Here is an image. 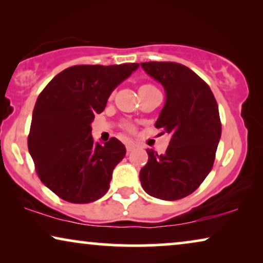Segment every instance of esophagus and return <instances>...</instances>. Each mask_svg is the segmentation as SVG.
<instances>
[{"instance_id": "esophagus-1", "label": "esophagus", "mask_w": 263, "mask_h": 263, "mask_svg": "<svg viewBox=\"0 0 263 263\" xmlns=\"http://www.w3.org/2000/svg\"><path fill=\"white\" fill-rule=\"evenodd\" d=\"M136 147V145L133 141H130V140H128L127 142H125V148H127L128 152H130V151H133Z\"/></svg>"}]
</instances>
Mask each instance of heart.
<instances>
[{
    "mask_svg": "<svg viewBox=\"0 0 263 263\" xmlns=\"http://www.w3.org/2000/svg\"><path fill=\"white\" fill-rule=\"evenodd\" d=\"M152 87H154L153 85H149V84H145V85H142L141 87H140V89H142V88H152ZM125 128L128 129V130H133V127L130 124H125Z\"/></svg>",
    "mask_w": 263,
    "mask_h": 263,
    "instance_id": "b5f03b06",
    "label": "heart"
}]
</instances>
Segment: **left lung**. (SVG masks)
Masks as SVG:
<instances>
[{
    "label": "left lung",
    "instance_id": "8db88e82",
    "mask_svg": "<svg viewBox=\"0 0 263 263\" xmlns=\"http://www.w3.org/2000/svg\"><path fill=\"white\" fill-rule=\"evenodd\" d=\"M141 67L166 92L156 128L171 139L164 154L147 149L148 161L140 171V181L151 196L183 199L199 188L213 167L221 136L217 100L210 86L181 63L143 62Z\"/></svg>",
    "mask_w": 263,
    "mask_h": 263
}]
</instances>
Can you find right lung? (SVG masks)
<instances>
[{
  "label": "right lung",
  "instance_id": "add662e5",
  "mask_svg": "<svg viewBox=\"0 0 263 263\" xmlns=\"http://www.w3.org/2000/svg\"><path fill=\"white\" fill-rule=\"evenodd\" d=\"M139 63L81 64L57 74L38 96L28 151L44 185L62 200L89 203L106 194L116 165L125 156L120 140L93 142L91 123L111 92Z\"/></svg>",
  "mask_w": 263,
  "mask_h": 263
}]
</instances>
